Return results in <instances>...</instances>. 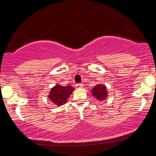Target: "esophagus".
Instances as JSON below:
<instances>
[{"instance_id":"esophagus-1","label":"esophagus","mask_w":156,"mask_h":156,"mask_svg":"<svg viewBox=\"0 0 156 156\" xmlns=\"http://www.w3.org/2000/svg\"><path fill=\"white\" fill-rule=\"evenodd\" d=\"M83 87V84H76V89H80Z\"/></svg>"}]
</instances>
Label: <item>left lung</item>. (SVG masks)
I'll use <instances>...</instances> for the list:
<instances>
[{
    "mask_svg": "<svg viewBox=\"0 0 156 156\" xmlns=\"http://www.w3.org/2000/svg\"><path fill=\"white\" fill-rule=\"evenodd\" d=\"M91 94L98 101H103L108 97V91L106 85L103 84H97L91 90Z\"/></svg>",
    "mask_w": 156,
    "mask_h": 156,
    "instance_id": "8db88e82",
    "label": "left lung"
}]
</instances>
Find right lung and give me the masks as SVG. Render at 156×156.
<instances>
[{"label": "right lung", "instance_id": "right-lung-1", "mask_svg": "<svg viewBox=\"0 0 156 156\" xmlns=\"http://www.w3.org/2000/svg\"><path fill=\"white\" fill-rule=\"evenodd\" d=\"M73 91L74 89L71 85L62 86L60 84H57L51 88L48 94V98L56 106H62L67 102Z\"/></svg>", "mask_w": 156, "mask_h": 156}]
</instances>
